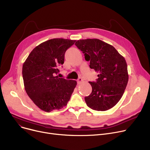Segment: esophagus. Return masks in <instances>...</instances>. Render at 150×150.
<instances>
[{
	"label": "esophagus",
	"instance_id": "esophagus-1",
	"mask_svg": "<svg viewBox=\"0 0 150 150\" xmlns=\"http://www.w3.org/2000/svg\"><path fill=\"white\" fill-rule=\"evenodd\" d=\"M83 82V80L82 79V78H78V79L77 80L78 84H80V83H81Z\"/></svg>",
	"mask_w": 150,
	"mask_h": 150
}]
</instances>
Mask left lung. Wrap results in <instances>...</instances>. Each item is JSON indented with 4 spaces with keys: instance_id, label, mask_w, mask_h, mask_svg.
Returning <instances> with one entry per match:
<instances>
[{
    "instance_id": "obj_1",
    "label": "left lung",
    "mask_w": 150,
    "mask_h": 150,
    "mask_svg": "<svg viewBox=\"0 0 150 150\" xmlns=\"http://www.w3.org/2000/svg\"><path fill=\"white\" fill-rule=\"evenodd\" d=\"M76 46L90 61L89 67L98 73L95 82H89L91 93L84 98L90 108L105 111L121 99L128 81L127 64L114 47L98 39L78 40Z\"/></svg>"
}]
</instances>
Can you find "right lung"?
<instances>
[{
    "label": "right lung",
    "mask_w": 150,
    "mask_h": 150,
    "mask_svg": "<svg viewBox=\"0 0 150 150\" xmlns=\"http://www.w3.org/2000/svg\"><path fill=\"white\" fill-rule=\"evenodd\" d=\"M75 40L54 38L45 41L31 52L23 64L25 90L33 103L50 112L67 105L76 86L75 80L56 76L64 64L66 51Z\"/></svg>",
    "instance_id": "right-lung-1"
}]
</instances>
